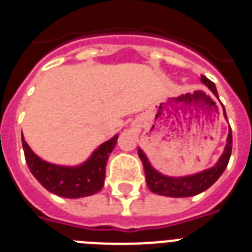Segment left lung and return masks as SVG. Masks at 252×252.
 <instances>
[{
    "label": "left lung",
    "mask_w": 252,
    "mask_h": 252,
    "mask_svg": "<svg viewBox=\"0 0 252 252\" xmlns=\"http://www.w3.org/2000/svg\"><path fill=\"white\" fill-rule=\"evenodd\" d=\"M202 82L208 87L209 90L212 91L213 94L218 97L217 90L212 81H209L208 78L202 75ZM224 117L227 119L226 111L223 107ZM231 153H232V131L230 128L228 132V137H227V145L224 148L222 157L220 158L216 166L204 170L202 173H198L194 175H189V177L183 178H169L165 175H161L158 173L153 166L150 165L148 158L145 157V154L142 153L139 149V158L141 159L142 165H144V170H145V178L146 184H148L149 189L153 193H157L159 195H165V197H175V198H183V197H192V195H197L199 193L204 192L206 189L215 183L218 178L221 177L224 169L227 168V164L230 161Z\"/></svg>",
    "instance_id": "8db88e82"
}]
</instances>
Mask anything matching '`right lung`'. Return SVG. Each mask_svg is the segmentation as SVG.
<instances>
[{
    "label": "right lung",
    "instance_id": "obj_1",
    "mask_svg": "<svg viewBox=\"0 0 252 252\" xmlns=\"http://www.w3.org/2000/svg\"><path fill=\"white\" fill-rule=\"evenodd\" d=\"M117 135L102 144L83 165L65 168L49 164L36 157L21 136L25 160L31 174L49 192L64 198L88 197L99 192L106 177L107 159L117 142Z\"/></svg>",
    "mask_w": 252,
    "mask_h": 252
}]
</instances>
